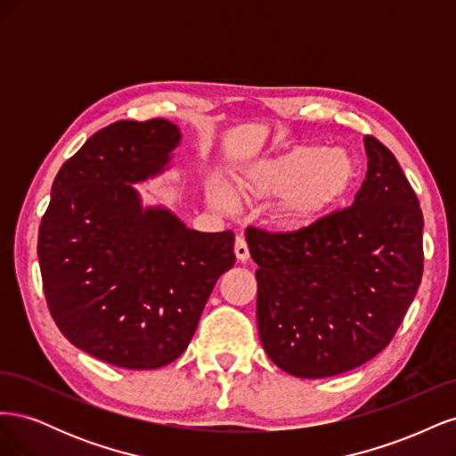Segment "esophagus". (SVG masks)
<instances>
[{"label":"esophagus","instance_id":"obj_1","mask_svg":"<svg viewBox=\"0 0 456 456\" xmlns=\"http://www.w3.org/2000/svg\"><path fill=\"white\" fill-rule=\"evenodd\" d=\"M236 256H238V260H241V262L249 260V247H247L245 238H238V240H236Z\"/></svg>","mask_w":456,"mask_h":456}]
</instances>
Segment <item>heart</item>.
Listing matches in <instances>:
<instances>
[{
  "mask_svg": "<svg viewBox=\"0 0 456 456\" xmlns=\"http://www.w3.org/2000/svg\"><path fill=\"white\" fill-rule=\"evenodd\" d=\"M357 181L360 165L346 148L300 144L249 165L238 176V194L247 201L280 198L272 213L273 223L295 230L337 209ZM207 196L223 211L236 205L233 191L218 181L209 183Z\"/></svg>",
  "mask_w": 456,
  "mask_h": 456,
  "instance_id": "b5f03b06",
  "label": "heart"
}]
</instances>
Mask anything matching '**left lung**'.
<instances>
[{"instance_id":"left-lung-1","label":"left lung","mask_w":456,"mask_h":456,"mask_svg":"<svg viewBox=\"0 0 456 456\" xmlns=\"http://www.w3.org/2000/svg\"><path fill=\"white\" fill-rule=\"evenodd\" d=\"M365 151L367 175L350 207L293 232H245L258 266L262 346L293 377H335L372 360L422 280L419 198L375 136H365Z\"/></svg>"}]
</instances>
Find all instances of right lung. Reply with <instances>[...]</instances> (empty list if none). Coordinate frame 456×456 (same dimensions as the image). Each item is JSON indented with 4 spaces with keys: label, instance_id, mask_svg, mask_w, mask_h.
<instances>
[{
    "label": "right lung",
    "instance_id": "add662e5",
    "mask_svg": "<svg viewBox=\"0 0 456 456\" xmlns=\"http://www.w3.org/2000/svg\"><path fill=\"white\" fill-rule=\"evenodd\" d=\"M181 142L167 119L112 123L54 176L37 256L49 312L89 355L123 369L175 362L216 280L236 262L233 232L186 228L141 205L133 183L159 175Z\"/></svg>",
    "mask_w": 456,
    "mask_h": 456
}]
</instances>
